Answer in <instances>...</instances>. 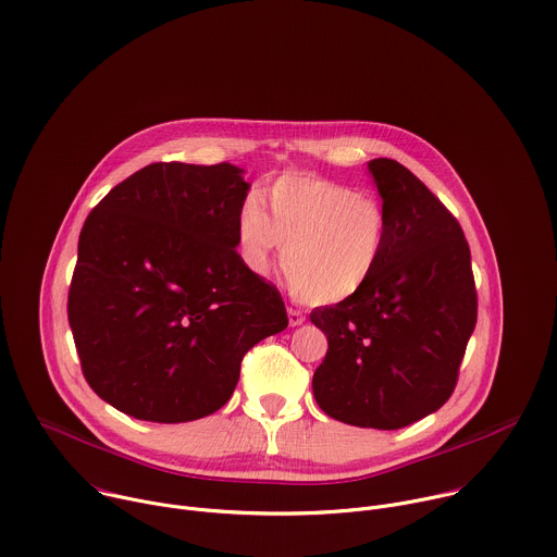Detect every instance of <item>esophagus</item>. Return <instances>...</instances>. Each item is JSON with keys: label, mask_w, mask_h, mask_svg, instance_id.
Listing matches in <instances>:
<instances>
[{"label": "esophagus", "mask_w": 557, "mask_h": 557, "mask_svg": "<svg viewBox=\"0 0 557 557\" xmlns=\"http://www.w3.org/2000/svg\"><path fill=\"white\" fill-rule=\"evenodd\" d=\"M304 312L301 310H295V308H288V324L295 329V326H301L304 324Z\"/></svg>", "instance_id": "34e87169"}]
</instances>
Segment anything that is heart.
Wrapping results in <instances>:
<instances>
[{
	"instance_id": "obj_1",
	"label": "heart",
	"mask_w": 557,
	"mask_h": 557,
	"mask_svg": "<svg viewBox=\"0 0 557 557\" xmlns=\"http://www.w3.org/2000/svg\"><path fill=\"white\" fill-rule=\"evenodd\" d=\"M267 213L251 194L237 218L247 264L269 271L284 245L282 271L306 304H339L374 275L387 247V218L379 200L317 176H282L267 191Z\"/></svg>"
}]
</instances>
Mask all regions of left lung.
I'll list each match as a JSON object with an SVG mask.
<instances>
[{"mask_svg": "<svg viewBox=\"0 0 557 557\" xmlns=\"http://www.w3.org/2000/svg\"><path fill=\"white\" fill-rule=\"evenodd\" d=\"M368 172L383 200L387 247L357 295L310 312L329 339L312 394L342 423L399 430L451 396L479 301L458 220L392 158H374Z\"/></svg>", "mask_w": 557, "mask_h": 557, "instance_id": "obj_1", "label": "left lung"}]
</instances>
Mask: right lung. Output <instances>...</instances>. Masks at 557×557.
Masks as SVG:
<instances>
[{
  "label": "right lung",
  "mask_w": 557,
  "mask_h": 557,
  "mask_svg": "<svg viewBox=\"0 0 557 557\" xmlns=\"http://www.w3.org/2000/svg\"><path fill=\"white\" fill-rule=\"evenodd\" d=\"M249 187L231 163H153L90 211L67 322L86 381L119 412L153 423L213 414L243 357L288 326L277 288L235 251Z\"/></svg>",
  "instance_id": "right-lung-1"
}]
</instances>
